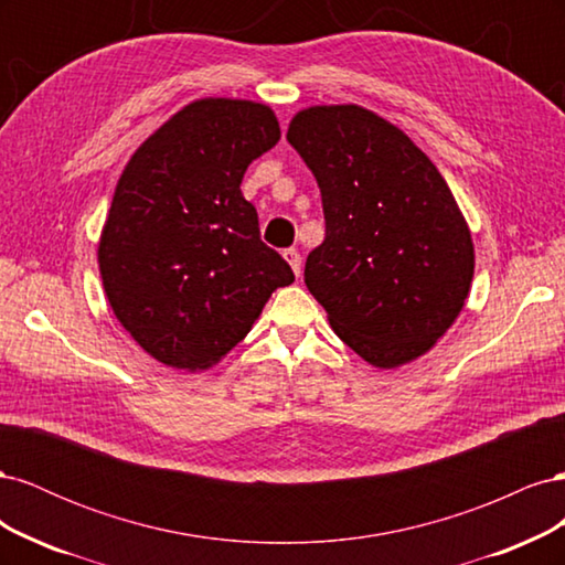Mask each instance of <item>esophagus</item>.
<instances>
[{
  "instance_id": "34e87169",
  "label": "esophagus",
  "mask_w": 565,
  "mask_h": 565,
  "mask_svg": "<svg viewBox=\"0 0 565 565\" xmlns=\"http://www.w3.org/2000/svg\"><path fill=\"white\" fill-rule=\"evenodd\" d=\"M282 256H285V262H287L289 266H292L295 276H299V273H301V254H299L297 249H285Z\"/></svg>"
}]
</instances>
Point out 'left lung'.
Listing matches in <instances>:
<instances>
[{
	"label": "left lung",
	"mask_w": 565,
	"mask_h": 565,
	"mask_svg": "<svg viewBox=\"0 0 565 565\" xmlns=\"http://www.w3.org/2000/svg\"><path fill=\"white\" fill-rule=\"evenodd\" d=\"M287 141L324 214L306 287L367 363L415 361L448 332L473 278L471 235L446 179L398 127L358 106L301 110Z\"/></svg>",
	"instance_id": "left-lung-1"
}]
</instances>
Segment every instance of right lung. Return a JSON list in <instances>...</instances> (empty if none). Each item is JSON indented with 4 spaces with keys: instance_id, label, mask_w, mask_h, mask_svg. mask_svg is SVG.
<instances>
[{
    "instance_id": "right-lung-1",
    "label": "right lung",
    "mask_w": 565,
    "mask_h": 565,
    "mask_svg": "<svg viewBox=\"0 0 565 565\" xmlns=\"http://www.w3.org/2000/svg\"><path fill=\"white\" fill-rule=\"evenodd\" d=\"M280 141L252 100L202 98L134 152L100 233L98 268L122 328L156 361L204 370L241 344L273 289L295 280L262 243L241 183Z\"/></svg>"
}]
</instances>
